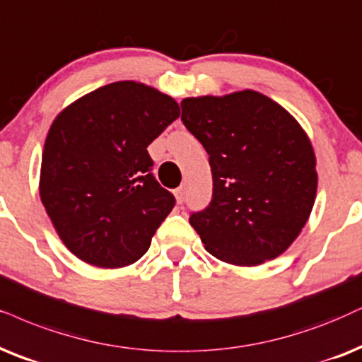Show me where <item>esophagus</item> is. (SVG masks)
Returning <instances> with one entry per match:
<instances>
[{
    "mask_svg": "<svg viewBox=\"0 0 362 362\" xmlns=\"http://www.w3.org/2000/svg\"><path fill=\"white\" fill-rule=\"evenodd\" d=\"M185 187L182 185V187H178V189L175 190V199H177V202L178 204H182L185 200Z\"/></svg>",
    "mask_w": 362,
    "mask_h": 362,
    "instance_id": "esophagus-1",
    "label": "esophagus"
}]
</instances>
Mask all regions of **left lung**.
I'll use <instances>...</instances> for the list:
<instances>
[{
  "label": "left lung",
  "mask_w": 362,
  "mask_h": 362,
  "mask_svg": "<svg viewBox=\"0 0 362 362\" xmlns=\"http://www.w3.org/2000/svg\"><path fill=\"white\" fill-rule=\"evenodd\" d=\"M182 122L209 153L212 202L192 214L205 250L254 267L289 249L313 212L315 153L300 123L255 90L182 100Z\"/></svg>",
  "instance_id": "8db88e82"
}]
</instances>
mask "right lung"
<instances>
[{
	"mask_svg": "<svg viewBox=\"0 0 362 362\" xmlns=\"http://www.w3.org/2000/svg\"><path fill=\"white\" fill-rule=\"evenodd\" d=\"M180 107L139 81H115L68 105L45 140L40 199L66 249L102 269L148 250L175 199L155 180L147 147Z\"/></svg>",
	"mask_w": 362,
	"mask_h": 362,
	"instance_id": "add662e5",
	"label": "right lung"
}]
</instances>
